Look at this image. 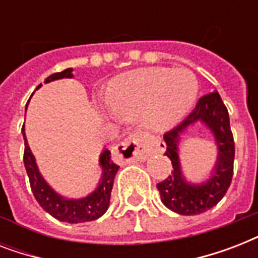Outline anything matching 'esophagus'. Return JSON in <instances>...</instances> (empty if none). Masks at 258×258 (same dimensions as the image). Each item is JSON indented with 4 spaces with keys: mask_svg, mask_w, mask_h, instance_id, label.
<instances>
[{
    "mask_svg": "<svg viewBox=\"0 0 258 258\" xmlns=\"http://www.w3.org/2000/svg\"><path fill=\"white\" fill-rule=\"evenodd\" d=\"M147 151L149 150H147V141L145 135L141 133H133L124 141H121L113 149L112 153L117 161L135 162L146 159Z\"/></svg>",
    "mask_w": 258,
    "mask_h": 258,
    "instance_id": "1",
    "label": "esophagus"
}]
</instances>
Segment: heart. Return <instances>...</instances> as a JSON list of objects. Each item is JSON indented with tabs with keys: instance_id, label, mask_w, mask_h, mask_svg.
<instances>
[{
	"instance_id": "obj_1",
	"label": "heart",
	"mask_w": 258,
	"mask_h": 258,
	"mask_svg": "<svg viewBox=\"0 0 258 258\" xmlns=\"http://www.w3.org/2000/svg\"><path fill=\"white\" fill-rule=\"evenodd\" d=\"M200 84L188 70L143 68L120 75L105 92L113 113L143 115L146 124L158 131L171 128L191 109Z\"/></svg>"
}]
</instances>
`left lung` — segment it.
<instances>
[{"label":"left lung","instance_id":"8db88e82","mask_svg":"<svg viewBox=\"0 0 258 258\" xmlns=\"http://www.w3.org/2000/svg\"><path fill=\"white\" fill-rule=\"evenodd\" d=\"M196 122H205L212 130L219 146V161L212 176L202 185H190L184 180L177 158V141L184 129ZM166 153L172 163V171L157 183L162 202L166 208L182 216H196L214 208L228 191L233 178L234 139L228 108L218 92L200 97L191 112L174 128L165 133Z\"/></svg>","mask_w":258,"mask_h":258}]
</instances>
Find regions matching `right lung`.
<instances>
[{"mask_svg":"<svg viewBox=\"0 0 258 258\" xmlns=\"http://www.w3.org/2000/svg\"><path fill=\"white\" fill-rule=\"evenodd\" d=\"M72 68L57 72V74L50 75L49 78L45 79V83L53 82L57 79L72 78ZM41 84L37 87L40 88ZM36 88V89H37ZM28 107V104H26ZM21 133L24 135V142H25V150H24V165H25L26 172L29 176V183L34 198L37 201L45 212H48L56 220L62 221V222H70V224H79V222H87V221H95L99 217H101L107 212L109 205V198H111V191H112L113 179L116 175L119 166L113 163L111 159V153L108 150L103 151L100 155V166L103 167V175H101V182L99 183V187L89 194L86 198L82 200H66L52 190L48 186L41 174L38 172L36 161L32 151H30L28 142L25 137V127L22 125Z\"/></svg>","mask_w":258,"mask_h":258,"instance_id":"add662e5","label":"right lung"}]
</instances>
